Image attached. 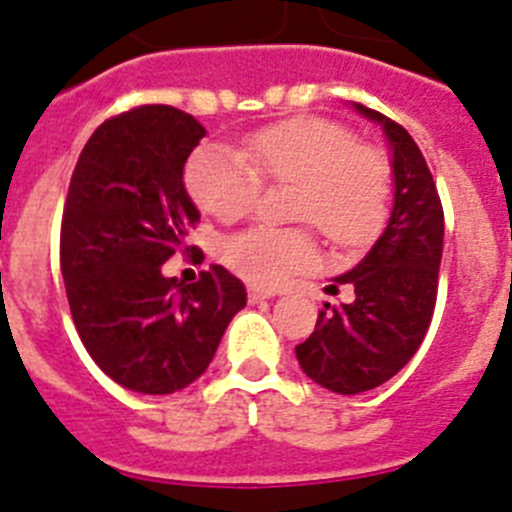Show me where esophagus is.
Wrapping results in <instances>:
<instances>
[{"label": "esophagus", "instance_id": "obj_1", "mask_svg": "<svg viewBox=\"0 0 512 512\" xmlns=\"http://www.w3.org/2000/svg\"><path fill=\"white\" fill-rule=\"evenodd\" d=\"M275 290H262V288H250L247 290V298H250V303H260V301H267V298H273Z\"/></svg>", "mask_w": 512, "mask_h": 512}]
</instances>
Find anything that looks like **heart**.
I'll return each mask as SVG.
<instances>
[{
    "mask_svg": "<svg viewBox=\"0 0 512 512\" xmlns=\"http://www.w3.org/2000/svg\"><path fill=\"white\" fill-rule=\"evenodd\" d=\"M260 183L293 186L290 219L308 222L339 250L367 245L390 199V170L370 145L329 119L303 117L255 132L239 147H201L186 165V186L201 211L234 222L250 214ZM303 229L252 227L222 242V260L255 285H275L316 265Z\"/></svg>",
    "mask_w": 512,
    "mask_h": 512,
    "instance_id": "heart-1",
    "label": "heart"
}]
</instances>
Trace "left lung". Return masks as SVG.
Wrapping results in <instances>:
<instances>
[{
	"instance_id": "1",
	"label": "left lung",
	"mask_w": 512,
	"mask_h": 512,
	"mask_svg": "<svg viewBox=\"0 0 512 512\" xmlns=\"http://www.w3.org/2000/svg\"><path fill=\"white\" fill-rule=\"evenodd\" d=\"M354 109L385 132L393 209L370 252L336 278L354 288L352 301L324 303L313 334L296 347L301 370L339 395L377 388L411 362L434 316L444 250V209L413 137L375 109Z\"/></svg>"
}]
</instances>
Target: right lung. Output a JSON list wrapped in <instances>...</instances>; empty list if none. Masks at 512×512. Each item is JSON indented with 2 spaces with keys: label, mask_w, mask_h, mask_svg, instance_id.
<instances>
[{
  "label": "right lung",
  "mask_w": 512,
  "mask_h": 512,
  "mask_svg": "<svg viewBox=\"0 0 512 512\" xmlns=\"http://www.w3.org/2000/svg\"><path fill=\"white\" fill-rule=\"evenodd\" d=\"M204 135L176 107L130 109L96 127L68 186L61 273L73 324L101 372L135 393H176L204 375L247 303L222 265L191 285L163 275L199 222L183 165Z\"/></svg>",
  "instance_id": "obj_1"
}]
</instances>
